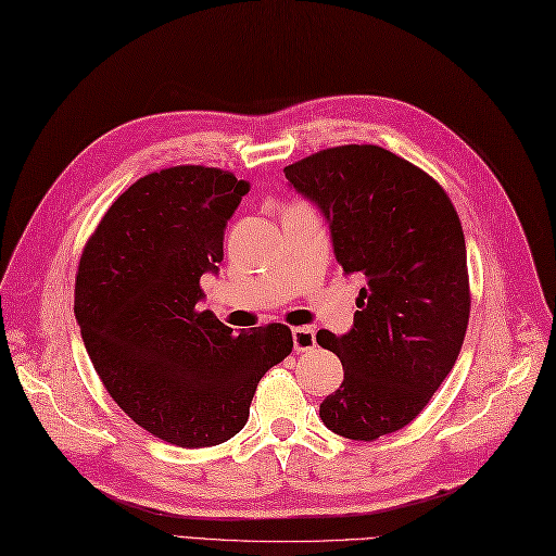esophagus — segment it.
Returning a JSON list of instances; mask_svg holds the SVG:
<instances>
[{
    "label": "esophagus",
    "instance_id": "obj_1",
    "mask_svg": "<svg viewBox=\"0 0 556 556\" xmlns=\"http://www.w3.org/2000/svg\"><path fill=\"white\" fill-rule=\"evenodd\" d=\"M293 338V350L295 352H307L317 345V333L309 329V326H298V329L291 331Z\"/></svg>",
    "mask_w": 556,
    "mask_h": 556
}]
</instances>
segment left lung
Instances as JSON below:
<instances>
[{"label":"left lung","mask_w":556,"mask_h":556,"mask_svg":"<svg viewBox=\"0 0 556 556\" xmlns=\"http://www.w3.org/2000/svg\"><path fill=\"white\" fill-rule=\"evenodd\" d=\"M283 174L329 223L343 273L364 279L352 329L317 333L345 371L319 418L354 441L392 434L432 400L463 348L469 281L458 213L437 180L378 146L321 150Z\"/></svg>","instance_id":"1"}]
</instances>
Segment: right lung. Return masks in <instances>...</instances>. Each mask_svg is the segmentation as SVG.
I'll return each mask as SVG.
<instances>
[{
  "mask_svg": "<svg viewBox=\"0 0 556 556\" xmlns=\"http://www.w3.org/2000/svg\"><path fill=\"white\" fill-rule=\"evenodd\" d=\"M247 192L220 168H164L117 197L81 253L75 317L96 374L126 416L174 446L235 437L261 378L293 348L283 324L235 336L197 309Z\"/></svg>",
  "mask_w": 556,
  "mask_h": 556,
  "instance_id": "1",
  "label": "right lung"
}]
</instances>
